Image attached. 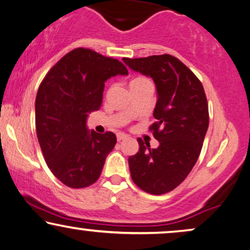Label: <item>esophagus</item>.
<instances>
[{"instance_id":"1","label":"esophagus","mask_w":250,"mask_h":250,"mask_svg":"<svg viewBox=\"0 0 250 250\" xmlns=\"http://www.w3.org/2000/svg\"><path fill=\"white\" fill-rule=\"evenodd\" d=\"M127 138V135L124 134V133H117V140L118 141H122V140H125Z\"/></svg>"}]
</instances>
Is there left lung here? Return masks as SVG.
<instances>
[{
	"mask_svg": "<svg viewBox=\"0 0 250 250\" xmlns=\"http://www.w3.org/2000/svg\"><path fill=\"white\" fill-rule=\"evenodd\" d=\"M123 61L132 70L151 77L157 88L153 110L157 122L149 129L159 146L151 149L138 139L139 152L128 158L132 180L148 193H167L186 180L203 148L209 124L204 86L182 61L170 54Z\"/></svg>",
	"mask_w": 250,
	"mask_h": 250,
	"instance_id": "8db88e82",
	"label": "left lung"
}]
</instances>
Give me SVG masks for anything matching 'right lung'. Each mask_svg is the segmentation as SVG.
Masks as SVG:
<instances>
[{
    "mask_svg": "<svg viewBox=\"0 0 250 250\" xmlns=\"http://www.w3.org/2000/svg\"><path fill=\"white\" fill-rule=\"evenodd\" d=\"M127 74L117 59L78 47L61 58L41 83L35 101L37 139L46 165L64 186L86 188L100 176L117 139L112 132H90L86 119L101 107L104 82Z\"/></svg>",
    "mask_w": 250,
    "mask_h": 250,
    "instance_id": "add662e5",
    "label": "right lung"
}]
</instances>
